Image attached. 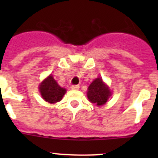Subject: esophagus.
Segmentation results:
<instances>
[{
  "label": "esophagus",
  "instance_id": "obj_1",
  "mask_svg": "<svg viewBox=\"0 0 158 158\" xmlns=\"http://www.w3.org/2000/svg\"><path fill=\"white\" fill-rule=\"evenodd\" d=\"M79 88H80V86L78 85L71 86V89H73V90H78V89H79Z\"/></svg>",
  "mask_w": 158,
  "mask_h": 158
}]
</instances>
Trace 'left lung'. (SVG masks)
<instances>
[{"label": "left lung", "mask_w": 158, "mask_h": 158, "mask_svg": "<svg viewBox=\"0 0 158 158\" xmlns=\"http://www.w3.org/2000/svg\"><path fill=\"white\" fill-rule=\"evenodd\" d=\"M111 96L109 87L103 81L102 78H96L88 88L87 96L89 101L97 106H102Z\"/></svg>", "instance_id": "obj_1"}]
</instances>
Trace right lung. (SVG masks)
<instances>
[{"instance_id": "1", "label": "right lung", "mask_w": 158, "mask_h": 158, "mask_svg": "<svg viewBox=\"0 0 158 158\" xmlns=\"http://www.w3.org/2000/svg\"><path fill=\"white\" fill-rule=\"evenodd\" d=\"M39 89L43 100L50 104H55L62 100L66 93V89L58 85L51 74L41 82Z\"/></svg>"}]
</instances>
